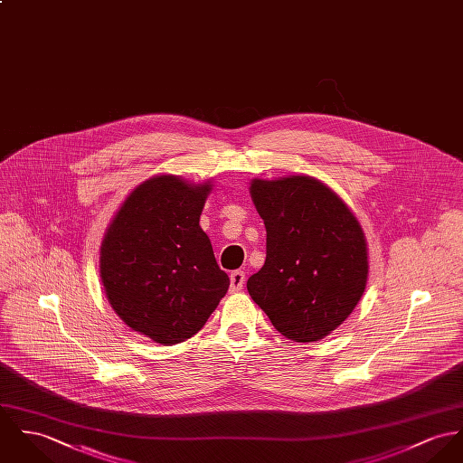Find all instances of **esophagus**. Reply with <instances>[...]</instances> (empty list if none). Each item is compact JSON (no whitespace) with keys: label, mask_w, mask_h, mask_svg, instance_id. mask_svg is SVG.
I'll use <instances>...</instances> for the list:
<instances>
[{"label":"esophagus","mask_w":463,"mask_h":463,"mask_svg":"<svg viewBox=\"0 0 463 463\" xmlns=\"http://www.w3.org/2000/svg\"><path fill=\"white\" fill-rule=\"evenodd\" d=\"M244 283H246L244 270H233L230 274V292H241Z\"/></svg>","instance_id":"34e87169"}]
</instances>
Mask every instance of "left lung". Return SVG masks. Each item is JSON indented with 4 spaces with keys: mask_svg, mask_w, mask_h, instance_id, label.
Wrapping results in <instances>:
<instances>
[{
    "mask_svg": "<svg viewBox=\"0 0 463 463\" xmlns=\"http://www.w3.org/2000/svg\"><path fill=\"white\" fill-rule=\"evenodd\" d=\"M251 198L267 230V258L248 292L283 336H327L366 288L361 224L327 185L304 175L252 180Z\"/></svg>",
    "mask_w": 463,
    "mask_h": 463,
    "instance_id": "obj_1",
    "label": "left lung"
}]
</instances>
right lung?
<instances>
[{
  "label": "right lung",
  "instance_id": "obj_1",
  "mask_svg": "<svg viewBox=\"0 0 463 463\" xmlns=\"http://www.w3.org/2000/svg\"><path fill=\"white\" fill-rule=\"evenodd\" d=\"M211 185L161 175L137 185L100 248V278L127 326L163 345L194 336L228 292L200 228Z\"/></svg>",
  "mask_w": 463,
  "mask_h": 463
}]
</instances>
